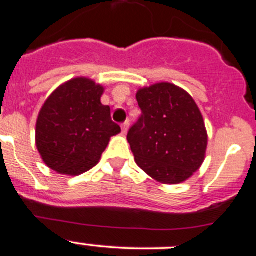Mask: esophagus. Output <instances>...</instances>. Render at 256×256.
I'll list each match as a JSON object with an SVG mask.
<instances>
[{"label": "esophagus", "mask_w": 256, "mask_h": 256, "mask_svg": "<svg viewBox=\"0 0 256 256\" xmlns=\"http://www.w3.org/2000/svg\"><path fill=\"white\" fill-rule=\"evenodd\" d=\"M128 128H130V120L124 122V123L122 124V132H123L124 134H126V133L128 132Z\"/></svg>", "instance_id": "obj_1"}]
</instances>
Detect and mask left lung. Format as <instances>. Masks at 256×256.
<instances>
[{"label":"left lung","mask_w":256,"mask_h":256,"mask_svg":"<svg viewBox=\"0 0 256 256\" xmlns=\"http://www.w3.org/2000/svg\"><path fill=\"white\" fill-rule=\"evenodd\" d=\"M140 119L126 140L136 162L164 184H178L200 168L207 148L204 122L186 91L162 82L137 92Z\"/></svg>","instance_id":"obj_1"}]
</instances>
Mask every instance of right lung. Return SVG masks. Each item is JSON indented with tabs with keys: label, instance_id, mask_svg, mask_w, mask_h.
<instances>
[{
	"label": "right lung",
	"instance_id": "obj_1",
	"mask_svg": "<svg viewBox=\"0 0 256 256\" xmlns=\"http://www.w3.org/2000/svg\"><path fill=\"white\" fill-rule=\"evenodd\" d=\"M104 88L88 78H74L49 96L36 120V147L44 162L60 174L80 175L99 162L110 137L120 132Z\"/></svg>",
	"mask_w": 256,
	"mask_h": 256
}]
</instances>
